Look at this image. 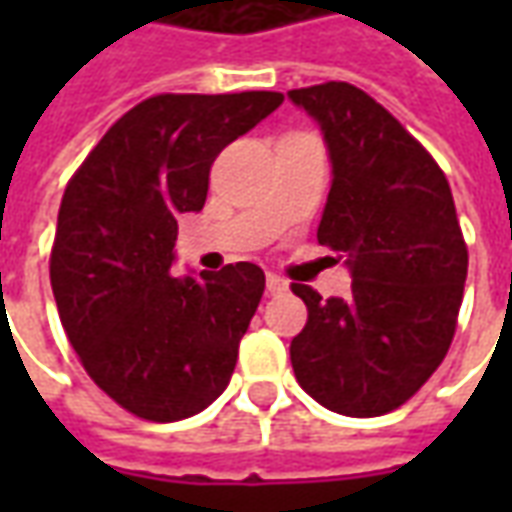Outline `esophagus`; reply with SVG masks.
<instances>
[{"instance_id":"obj_1","label":"esophagus","mask_w":512,"mask_h":512,"mask_svg":"<svg viewBox=\"0 0 512 512\" xmlns=\"http://www.w3.org/2000/svg\"><path fill=\"white\" fill-rule=\"evenodd\" d=\"M266 290L271 293V296H277V293H285V290H288V282H285L282 277H277V274H268Z\"/></svg>"}]
</instances>
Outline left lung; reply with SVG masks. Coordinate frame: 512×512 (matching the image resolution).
<instances>
[{
	"label": "left lung",
	"instance_id": "obj_1",
	"mask_svg": "<svg viewBox=\"0 0 512 512\" xmlns=\"http://www.w3.org/2000/svg\"><path fill=\"white\" fill-rule=\"evenodd\" d=\"M288 98L318 123L332 189L318 241L340 252L351 296L307 285V326L290 343L301 389L345 417L403 406L447 356L469 255L450 183L384 106L359 87L326 82Z\"/></svg>",
	"mask_w": 512,
	"mask_h": 512
}]
</instances>
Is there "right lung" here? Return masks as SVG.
I'll use <instances>...</instances> for the list:
<instances>
[{"label": "right lung", "instance_id": "obj_1", "mask_svg": "<svg viewBox=\"0 0 512 512\" xmlns=\"http://www.w3.org/2000/svg\"><path fill=\"white\" fill-rule=\"evenodd\" d=\"M282 93L156 95L109 128L62 194L51 290L84 370L115 403L175 422L222 395L266 274L255 263L169 274L180 213L208 197L213 158Z\"/></svg>", "mask_w": 512, "mask_h": 512}]
</instances>
